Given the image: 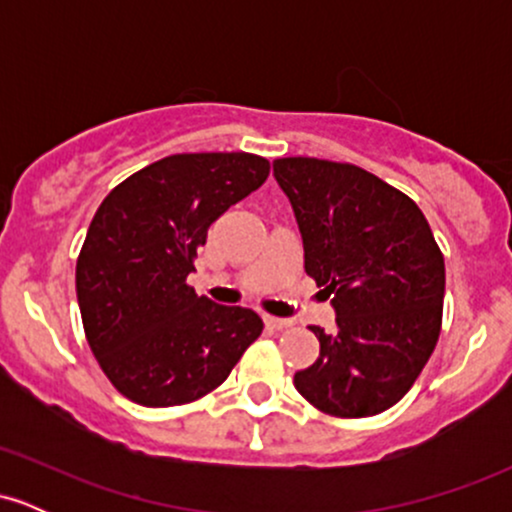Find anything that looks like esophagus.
<instances>
[{
	"label": "esophagus",
	"mask_w": 512,
	"mask_h": 512,
	"mask_svg": "<svg viewBox=\"0 0 512 512\" xmlns=\"http://www.w3.org/2000/svg\"><path fill=\"white\" fill-rule=\"evenodd\" d=\"M264 325L272 327V330H284V327H291L293 320L289 317H274V315H264Z\"/></svg>",
	"instance_id": "34e87169"
}]
</instances>
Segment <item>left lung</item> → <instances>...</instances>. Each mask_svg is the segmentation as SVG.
<instances>
[{
	"instance_id": "obj_1",
	"label": "left lung",
	"mask_w": 512,
	"mask_h": 512,
	"mask_svg": "<svg viewBox=\"0 0 512 512\" xmlns=\"http://www.w3.org/2000/svg\"><path fill=\"white\" fill-rule=\"evenodd\" d=\"M303 238L305 272L332 296L334 330L310 327L320 356L293 375L313 407L342 419L390 409L436 349L445 262L407 195L349 163L276 158Z\"/></svg>"
}]
</instances>
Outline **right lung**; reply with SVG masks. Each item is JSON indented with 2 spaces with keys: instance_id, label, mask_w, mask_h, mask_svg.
<instances>
[{
  "instance_id": "1",
  "label": "right lung",
  "mask_w": 512,
  "mask_h": 512,
  "mask_svg": "<svg viewBox=\"0 0 512 512\" xmlns=\"http://www.w3.org/2000/svg\"><path fill=\"white\" fill-rule=\"evenodd\" d=\"M255 154H175L129 175L93 216L76 298L103 373L142 407L195 402L228 378L262 317L187 286L207 231L267 180Z\"/></svg>"
}]
</instances>
